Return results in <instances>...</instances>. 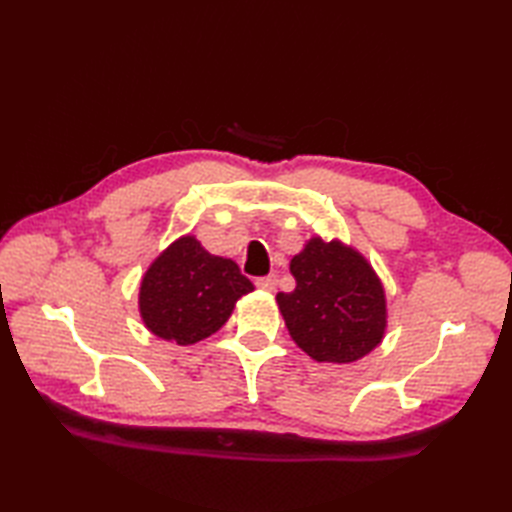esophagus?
<instances>
[{"label": "esophagus", "instance_id": "obj_1", "mask_svg": "<svg viewBox=\"0 0 512 512\" xmlns=\"http://www.w3.org/2000/svg\"><path fill=\"white\" fill-rule=\"evenodd\" d=\"M255 286L259 290H266V292H273L277 286V277L275 275H266V277H257L255 279Z\"/></svg>", "mask_w": 512, "mask_h": 512}]
</instances>
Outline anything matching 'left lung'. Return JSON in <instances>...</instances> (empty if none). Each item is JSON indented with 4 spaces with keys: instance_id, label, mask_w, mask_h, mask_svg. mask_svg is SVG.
<instances>
[{
    "instance_id": "1",
    "label": "left lung",
    "mask_w": 512,
    "mask_h": 512,
    "mask_svg": "<svg viewBox=\"0 0 512 512\" xmlns=\"http://www.w3.org/2000/svg\"><path fill=\"white\" fill-rule=\"evenodd\" d=\"M297 281L277 306L303 352L319 363H354L380 345L387 328L385 288L372 264L339 239H308L290 259Z\"/></svg>"
}]
</instances>
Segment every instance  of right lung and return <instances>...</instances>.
Listing matches in <instances>:
<instances>
[{
    "label": "right lung",
    "mask_w": 512,
    "mask_h": 512,
    "mask_svg": "<svg viewBox=\"0 0 512 512\" xmlns=\"http://www.w3.org/2000/svg\"><path fill=\"white\" fill-rule=\"evenodd\" d=\"M253 290L233 259L211 255L193 235H182L147 268L138 310L158 339L193 345L220 330L237 299Z\"/></svg>",
    "instance_id": "add662e5"
}]
</instances>
